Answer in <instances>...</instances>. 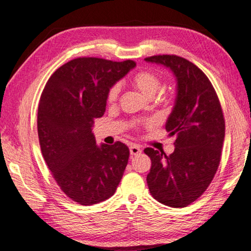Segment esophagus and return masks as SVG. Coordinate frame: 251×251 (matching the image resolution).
<instances>
[{
    "label": "esophagus",
    "instance_id": "34e87169",
    "mask_svg": "<svg viewBox=\"0 0 251 251\" xmlns=\"http://www.w3.org/2000/svg\"><path fill=\"white\" fill-rule=\"evenodd\" d=\"M129 151H130V155L135 156V155L141 154V152H142V148L139 147L138 145H136V144H134V145H131V146L129 147Z\"/></svg>",
    "mask_w": 251,
    "mask_h": 251
}]
</instances>
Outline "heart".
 I'll use <instances>...</instances> for the list:
<instances>
[{
    "label": "heart",
    "instance_id": "heart-1",
    "mask_svg": "<svg viewBox=\"0 0 251 251\" xmlns=\"http://www.w3.org/2000/svg\"><path fill=\"white\" fill-rule=\"evenodd\" d=\"M130 84L136 91H138L144 96L151 99L156 93L160 91L163 86L161 76L157 72L151 70H144L137 72L130 79ZM121 94L120 84H114L108 88L106 94V100L108 104H115Z\"/></svg>",
    "mask_w": 251,
    "mask_h": 251
}]
</instances>
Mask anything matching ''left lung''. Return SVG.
Instances as JSON below:
<instances>
[{
  "mask_svg": "<svg viewBox=\"0 0 251 251\" xmlns=\"http://www.w3.org/2000/svg\"><path fill=\"white\" fill-rule=\"evenodd\" d=\"M145 61L173 71L177 97L166 123L175 151L147 147L151 167L147 185L156 201L174 208L190 205L206 192L217 172L225 138V118L214 86L198 67L177 55H154Z\"/></svg>",
  "mask_w": 251,
  "mask_h": 251,
  "instance_id": "obj_1",
  "label": "left lung"
}]
</instances>
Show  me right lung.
Returning <instances> with one entry per match:
<instances>
[{
    "mask_svg": "<svg viewBox=\"0 0 251 251\" xmlns=\"http://www.w3.org/2000/svg\"><path fill=\"white\" fill-rule=\"evenodd\" d=\"M135 66L130 59L74 58L54 72L41 95L37 133L42 155L62 192L79 205L113 196L128 163L125 144L99 147L92 127L104 115L108 88Z\"/></svg>",
    "mask_w": 251,
    "mask_h": 251,
    "instance_id": "1",
    "label": "right lung"
}]
</instances>
